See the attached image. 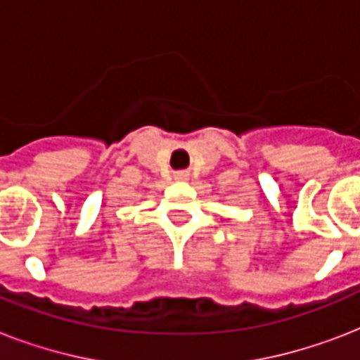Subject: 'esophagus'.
Masks as SVG:
<instances>
[{"label":"esophagus","mask_w":360,"mask_h":360,"mask_svg":"<svg viewBox=\"0 0 360 360\" xmlns=\"http://www.w3.org/2000/svg\"><path fill=\"white\" fill-rule=\"evenodd\" d=\"M175 179H177V181H186V179H188V174H186V172H179V174L175 175Z\"/></svg>","instance_id":"34e87169"}]
</instances>
